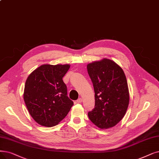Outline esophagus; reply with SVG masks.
<instances>
[{"mask_svg":"<svg viewBox=\"0 0 159 159\" xmlns=\"http://www.w3.org/2000/svg\"><path fill=\"white\" fill-rule=\"evenodd\" d=\"M82 102V98H78V100H77V102L78 103H81Z\"/></svg>","mask_w":159,"mask_h":159,"instance_id":"1","label":"esophagus"}]
</instances>
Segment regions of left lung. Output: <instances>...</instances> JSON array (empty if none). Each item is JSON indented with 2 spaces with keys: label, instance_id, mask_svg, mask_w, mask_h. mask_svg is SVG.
<instances>
[{
  "label": "left lung",
  "instance_id": "left-lung-1",
  "mask_svg": "<svg viewBox=\"0 0 159 159\" xmlns=\"http://www.w3.org/2000/svg\"><path fill=\"white\" fill-rule=\"evenodd\" d=\"M87 68L95 94L94 108L88 113L89 118L100 129L111 128L123 118L129 106L125 74L117 63L106 58Z\"/></svg>",
  "mask_w": 159,
  "mask_h": 159
}]
</instances>
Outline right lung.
I'll list each match as a JSON object with an SVG mask.
<instances>
[{
    "label": "right lung",
    "mask_w": 159,
    "mask_h": 159,
    "mask_svg": "<svg viewBox=\"0 0 159 159\" xmlns=\"http://www.w3.org/2000/svg\"><path fill=\"white\" fill-rule=\"evenodd\" d=\"M70 65H43L25 82L23 98L31 117L42 126L52 127L64 119L74 104L67 96L62 78Z\"/></svg>",
    "instance_id": "right-lung-1"
}]
</instances>
